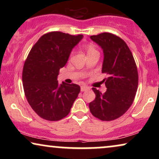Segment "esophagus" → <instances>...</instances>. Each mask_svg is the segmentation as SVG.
<instances>
[{
	"instance_id": "1",
	"label": "esophagus",
	"mask_w": 159,
	"mask_h": 159,
	"mask_svg": "<svg viewBox=\"0 0 159 159\" xmlns=\"http://www.w3.org/2000/svg\"><path fill=\"white\" fill-rule=\"evenodd\" d=\"M81 91L82 92H84V91H85V90H88V89H90L88 88V86H85V85H82V86H81Z\"/></svg>"
}]
</instances>
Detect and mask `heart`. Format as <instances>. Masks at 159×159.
I'll return each mask as SVG.
<instances>
[{
  "mask_svg": "<svg viewBox=\"0 0 159 159\" xmlns=\"http://www.w3.org/2000/svg\"><path fill=\"white\" fill-rule=\"evenodd\" d=\"M95 51H97L93 45H88V47H87V52H88V54L90 53H93V52H95Z\"/></svg>",
  "mask_w": 159,
  "mask_h": 159,
  "instance_id": "heart-1",
  "label": "heart"
}]
</instances>
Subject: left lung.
Wrapping results in <instances>:
<instances>
[{
  "label": "left lung",
  "instance_id": "obj_1",
  "mask_svg": "<svg viewBox=\"0 0 159 159\" xmlns=\"http://www.w3.org/2000/svg\"><path fill=\"white\" fill-rule=\"evenodd\" d=\"M103 52L102 73L107 90L102 93L93 88L95 99L89 103L93 116L102 121H112L125 114L133 103L138 85V69L132 52L119 37L109 32L90 36Z\"/></svg>",
  "mask_w": 159,
  "mask_h": 159
}]
</instances>
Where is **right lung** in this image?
<instances>
[{"instance_id": "1", "label": "right lung", "mask_w": 159, "mask_h": 159, "mask_svg": "<svg viewBox=\"0 0 159 159\" xmlns=\"http://www.w3.org/2000/svg\"><path fill=\"white\" fill-rule=\"evenodd\" d=\"M82 38V34L48 32L40 37L28 54L22 71L24 91L34 111L45 120L58 121L66 116L80 92L78 84H59L57 77Z\"/></svg>"}]
</instances>
